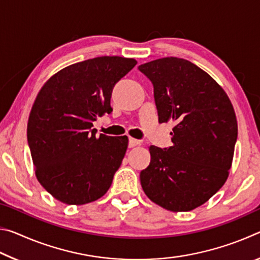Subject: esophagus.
Listing matches in <instances>:
<instances>
[{
	"label": "esophagus",
	"instance_id": "esophagus-1",
	"mask_svg": "<svg viewBox=\"0 0 260 260\" xmlns=\"http://www.w3.org/2000/svg\"><path fill=\"white\" fill-rule=\"evenodd\" d=\"M139 144H141V141L140 140L129 138V140H128V147L129 148H134L136 146H139Z\"/></svg>",
	"mask_w": 260,
	"mask_h": 260
}]
</instances>
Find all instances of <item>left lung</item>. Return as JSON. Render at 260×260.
<instances>
[{"label":"left lung","mask_w":260,"mask_h":260,"mask_svg":"<svg viewBox=\"0 0 260 260\" xmlns=\"http://www.w3.org/2000/svg\"><path fill=\"white\" fill-rule=\"evenodd\" d=\"M139 70L153 85L158 120L175 124L172 147H149L151 160L141 171V186L161 208L191 211L230 174L237 139L234 108L217 81L187 59L165 57Z\"/></svg>","instance_id":"8db88e82"}]
</instances>
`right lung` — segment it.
Returning <instances> with one entry per match:
<instances>
[{
    "mask_svg": "<svg viewBox=\"0 0 260 260\" xmlns=\"http://www.w3.org/2000/svg\"><path fill=\"white\" fill-rule=\"evenodd\" d=\"M136 63L119 56L79 61L54 74L39 91L29 113L27 141L35 175L56 200L82 205L109 190L128 138H96L93 122L111 113L113 87Z\"/></svg>",
    "mask_w": 260,
    "mask_h": 260,
    "instance_id": "add662e5",
    "label": "right lung"
}]
</instances>
